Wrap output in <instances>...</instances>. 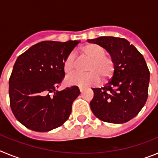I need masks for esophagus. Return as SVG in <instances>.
<instances>
[{
  "label": "esophagus",
  "mask_w": 158,
  "mask_h": 158,
  "mask_svg": "<svg viewBox=\"0 0 158 158\" xmlns=\"http://www.w3.org/2000/svg\"><path fill=\"white\" fill-rule=\"evenodd\" d=\"M79 90H80V92H81V93H82V92H83V90H84V89H82L81 87H79Z\"/></svg>",
  "instance_id": "esophagus-1"
}]
</instances>
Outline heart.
Instances as JSON below:
<instances>
[{
	"label": "heart",
	"mask_w": 158,
	"mask_h": 158,
	"mask_svg": "<svg viewBox=\"0 0 158 158\" xmlns=\"http://www.w3.org/2000/svg\"><path fill=\"white\" fill-rule=\"evenodd\" d=\"M82 53L86 58L90 59L86 68L89 72L86 73H73L67 77L66 82L70 85L79 87H90L100 83L101 77L104 80L109 79L115 70V61L111 57L106 55V50L98 44H89L82 48ZM76 65V54L69 53L63 62V70L69 74L74 70Z\"/></svg>",
	"instance_id": "heart-1"
}]
</instances>
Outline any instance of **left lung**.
<instances>
[{
	"instance_id": "1",
	"label": "left lung",
	"mask_w": 158,
	"mask_h": 158,
	"mask_svg": "<svg viewBox=\"0 0 158 158\" xmlns=\"http://www.w3.org/2000/svg\"><path fill=\"white\" fill-rule=\"evenodd\" d=\"M88 42L102 46L115 63L109 82L104 87L93 89L92 111L104 122H128L139 114L147 100L150 71L144 58L123 38L102 36Z\"/></svg>"
}]
</instances>
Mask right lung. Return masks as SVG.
<instances>
[{
  "mask_svg": "<svg viewBox=\"0 0 158 158\" xmlns=\"http://www.w3.org/2000/svg\"><path fill=\"white\" fill-rule=\"evenodd\" d=\"M80 41H43L20 54L9 78V99L20 123L38 132L62 126L69 118L77 86L57 91L65 77L63 62Z\"/></svg>",
  "mask_w": 158,
  "mask_h": 158,
  "instance_id": "obj_1",
  "label": "right lung"
}]
</instances>
